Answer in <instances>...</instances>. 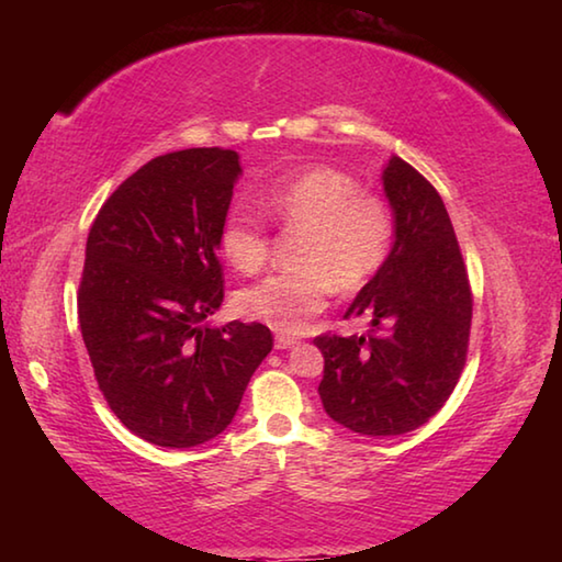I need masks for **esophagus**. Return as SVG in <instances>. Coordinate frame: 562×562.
I'll use <instances>...</instances> for the list:
<instances>
[{
  "label": "esophagus",
  "instance_id": "1",
  "mask_svg": "<svg viewBox=\"0 0 562 562\" xmlns=\"http://www.w3.org/2000/svg\"><path fill=\"white\" fill-rule=\"evenodd\" d=\"M294 345H297V337H290V335L274 337V347H278V349H290Z\"/></svg>",
  "mask_w": 562,
  "mask_h": 562
}]
</instances>
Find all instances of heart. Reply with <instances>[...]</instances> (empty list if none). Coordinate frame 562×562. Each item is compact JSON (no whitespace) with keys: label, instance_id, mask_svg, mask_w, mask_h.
I'll return each instance as SVG.
<instances>
[{"label":"heart","instance_id":"1","mask_svg":"<svg viewBox=\"0 0 562 562\" xmlns=\"http://www.w3.org/2000/svg\"><path fill=\"white\" fill-rule=\"evenodd\" d=\"M260 203L284 231L300 233L297 270L278 272L240 292L237 310L278 331H302L327 307L331 290L359 292L384 268L396 240V215L384 195L361 190L339 168H310L262 190ZM225 260L255 274L270 260L272 237L258 213L237 205L217 235Z\"/></svg>","mask_w":562,"mask_h":562}]
</instances>
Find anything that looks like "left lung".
<instances>
[{
    "mask_svg": "<svg viewBox=\"0 0 562 562\" xmlns=\"http://www.w3.org/2000/svg\"><path fill=\"white\" fill-rule=\"evenodd\" d=\"M384 190L396 215L392 255L345 319L372 317V335H325L319 398L349 431L398 436L446 404L465 367L473 294L451 217L414 166L392 158Z\"/></svg>",
    "mask_w": 562,
    "mask_h": 562,
    "instance_id": "obj_1",
    "label": "left lung"
}]
</instances>
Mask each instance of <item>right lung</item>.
I'll use <instances>...</instances> for the list:
<instances>
[{"label":"right lung","mask_w":562,"mask_h":562,"mask_svg":"<svg viewBox=\"0 0 562 562\" xmlns=\"http://www.w3.org/2000/svg\"><path fill=\"white\" fill-rule=\"evenodd\" d=\"M237 176L227 148L158 156L89 231L79 325L93 376L121 424L166 449L223 434L272 349L260 322L205 325L225 297L217 235Z\"/></svg>","instance_id":"right-lung-1"}]
</instances>
